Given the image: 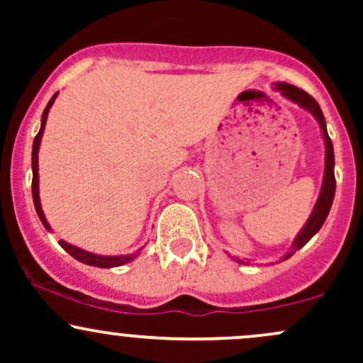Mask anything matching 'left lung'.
I'll list each match as a JSON object with an SVG mask.
<instances>
[{"mask_svg":"<svg viewBox=\"0 0 363 363\" xmlns=\"http://www.w3.org/2000/svg\"><path fill=\"white\" fill-rule=\"evenodd\" d=\"M277 90L281 91L283 97L290 99L291 102L298 104L306 111H309L315 119H318L320 129H323L324 136V145H326V165H324V179H323V187H320V194L318 203H315L314 210H312L311 218L307 220L306 227L302 228L301 234L297 235V239L294 240L291 245V251L286 254L283 259H289V257L295 251L303 247L309 240L319 232V228L323 227V223L326 222L329 210H331L333 199H335V189H336V179H335V150H333V141L329 138L328 129H326V121H324L323 111H320L319 104L314 101V97H311L306 90L297 89V86L290 85V83H277L274 86ZM240 262V261H239Z\"/></svg>","mask_w":363,"mask_h":363,"instance_id":"obj_1","label":"left lung"}]
</instances>
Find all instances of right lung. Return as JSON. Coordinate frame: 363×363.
Returning a JSON list of instances; mask_svg holds the SVG:
<instances>
[{"label":"right lung","instance_id":"right-lung-1","mask_svg":"<svg viewBox=\"0 0 363 363\" xmlns=\"http://www.w3.org/2000/svg\"><path fill=\"white\" fill-rule=\"evenodd\" d=\"M56 97H57V94H54L51 101H49L48 106H45V109L43 112V123H40V129H39V133H37L34 145H32V198H34L37 215H39L40 222L44 223V227L48 228V230H51V227H49L48 220H45L43 206H40V198H39V164H37V152H39L40 138H43V135H44L45 121H48V112H49V109H51L54 101H56ZM60 244L66 252L72 254L74 259H78L80 262H85V264H90V266H99V268H114V266L126 264V262L135 259V254H129V256H99V254H91V252L83 251V249H80V247H74V245L65 242V240H60Z\"/></svg>","mask_w":363,"mask_h":363}]
</instances>
